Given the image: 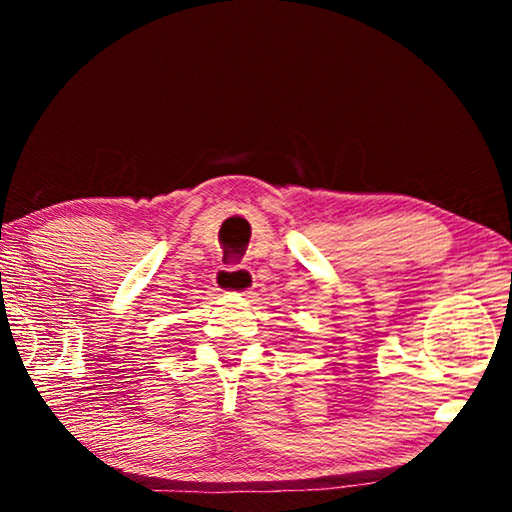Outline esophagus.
Segmentation results:
<instances>
[{
	"label": "esophagus",
	"mask_w": 512,
	"mask_h": 512,
	"mask_svg": "<svg viewBox=\"0 0 512 512\" xmlns=\"http://www.w3.org/2000/svg\"><path fill=\"white\" fill-rule=\"evenodd\" d=\"M214 284L216 289L223 293H239V296H246V293H250L255 287V273L250 271V266H221L219 271L214 273Z\"/></svg>",
	"instance_id": "1"
}]
</instances>
